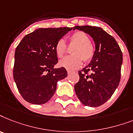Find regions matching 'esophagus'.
I'll return each instance as SVG.
<instances>
[{
	"label": "esophagus",
	"mask_w": 133,
	"mask_h": 133,
	"mask_svg": "<svg viewBox=\"0 0 133 133\" xmlns=\"http://www.w3.org/2000/svg\"><path fill=\"white\" fill-rule=\"evenodd\" d=\"M71 73V71H69V70H67V73L68 74H70V73Z\"/></svg>",
	"instance_id": "obj_1"
}]
</instances>
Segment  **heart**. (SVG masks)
<instances>
[{
	"label": "heart",
	"mask_w": 133,
	"mask_h": 133,
	"mask_svg": "<svg viewBox=\"0 0 133 133\" xmlns=\"http://www.w3.org/2000/svg\"><path fill=\"white\" fill-rule=\"evenodd\" d=\"M90 38L83 31H75L69 36V46H75L72 50L73 56H66L59 62V65L69 70H74L80 67L83 63L89 62L95 54V46L91 42ZM65 40L61 38L55 46V51L58 58H62L66 51Z\"/></svg>",
	"instance_id": "heart-1"
}]
</instances>
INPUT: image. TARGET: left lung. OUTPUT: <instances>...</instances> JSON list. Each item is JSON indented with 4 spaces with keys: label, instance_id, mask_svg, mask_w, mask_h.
<instances>
[{
    "label": "left lung",
    "instance_id": "1",
    "mask_svg": "<svg viewBox=\"0 0 133 133\" xmlns=\"http://www.w3.org/2000/svg\"><path fill=\"white\" fill-rule=\"evenodd\" d=\"M93 38L95 54L91 63L79 71V82L74 89L84 105L99 107L114 93L121 78L122 52L114 38L98 26H76Z\"/></svg>",
    "mask_w": 133,
    "mask_h": 133
}]
</instances>
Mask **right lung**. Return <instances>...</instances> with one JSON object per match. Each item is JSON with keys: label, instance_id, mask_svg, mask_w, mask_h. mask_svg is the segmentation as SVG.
Masks as SVG:
<instances>
[{"label": "right lung", "instance_id": "add662e5", "mask_svg": "<svg viewBox=\"0 0 133 133\" xmlns=\"http://www.w3.org/2000/svg\"><path fill=\"white\" fill-rule=\"evenodd\" d=\"M75 28H40L26 35L15 51L14 79L19 93L34 104L47 102L56 92L58 81L67 76L64 67L55 69V46Z\"/></svg>", "mask_w": 133, "mask_h": 133}]
</instances>
